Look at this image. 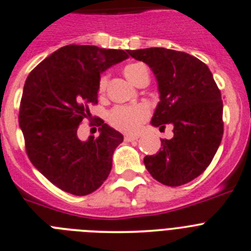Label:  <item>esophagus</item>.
I'll return each mask as SVG.
<instances>
[{
    "instance_id": "34e87169",
    "label": "esophagus",
    "mask_w": 251,
    "mask_h": 251,
    "mask_svg": "<svg viewBox=\"0 0 251 251\" xmlns=\"http://www.w3.org/2000/svg\"><path fill=\"white\" fill-rule=\"evenodd\" d=\"M124 139H125V141L126 142H131V141H135V140H137L139 139V136H137V135H125V137H124Z\"/></svg>"
}]
</instances>
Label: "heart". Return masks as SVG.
<instances>
[{
  "mask_svg": "<svg viewBox=\"0 0 251 251\" xmlns=\"http://www.w3.org/2000/svg\"><path fill=\"white\" fill-rule=\"evenodd\" d=\"M124 74L132 84L136 85L137 81L144 75L149 74V70L141 63L128 64L124 69ZM107 85V75H102L99 80V93L102 94ZM150 116V107L146 104L123 105L116 106L110 111L109 121L114 127L125 132H136L144 121Z\"/></svg>",
  "mask_w": 251,
  "mask_h": 251,
  "instance_id": "heart-1",
  "label": "heart"
}]
</instances>
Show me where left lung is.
Segmentation results:
<instances>
[{
  "label": "left lung",
  "mask_w": 251,
  "mask_h": 251,
  "mask_svg": "<svg viewBox=\"0 0 251 251\" xmlns=\"http://www.w3.org/2000/svg\"><path fill=\"white\" fill-rule=\"evenodd\" d=\"M146 63L158 84L160 102L151 125L173 126V137L144 163L154 179L177 187L202 175L223 137V101L209 68L184 51L166 48L128 50Z\"/></svg>",
  "instance_id": "obj_1"
}]
</instances>
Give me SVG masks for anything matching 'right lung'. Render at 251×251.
<instances>
[{
    "mask_svg": "<svg viewBox=\"0 0 251 251\" xmlns=\"http://www.w3.org/2000/svg\"><path fill=\"white\" fill-rule=\"evenodd\" d=\"M128 50L69 44L51 53L25 79L20 127L30 162L48 181L74 196L97 191L112 167L119 131L98 118L99 137L81 141L78 126L97 104L100 74L123 60Z\"/></svg>",
    "mask_w": 251,
    "mask_h": 251,
    "instance_id": "1",
    "label": "right lung"
}]
</instances>
